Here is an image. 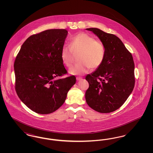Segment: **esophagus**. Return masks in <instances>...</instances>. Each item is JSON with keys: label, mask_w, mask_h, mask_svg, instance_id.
Here are the masks:
<instances>
[{"label": "esophagus", "mask_w": 153, "mask_h": 153, "mask_svg": "<svg viewBox=\"0 0 153 153\" xmlns=\"http://www.w3.org/2000/svg\"><path fill=\"white\" fill-rule=\"evenodd\" d=\"M76 79H77V81H79V80H81V79H82V78L81 77H79H79H76Z\"/></svg>", "instance_id": "esophagus-1"}]
</instances>
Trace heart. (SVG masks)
I'll use <instances>...</instances> for the list:
<instances>
[{
  "label": "heart",
  "mask_w": 153,
  "mask_h": 153,
  "mask_svg": "<svg viewBox=\"0 0 153 153\" xmlns=\"http://www.w3.org/2000/svg\"><path fill=\"white\" fill-rule=\"evenodd\" d=\"M79 63L71 67L69 72L73 74H83L91 68L96 69L102 65L105 56L103 43L85 33H80L71 39L70 45L62 46L60 56L67 67L72 65L73 53H79Z\"/></svg>",
  "instance_id": "obj_1"
}]
</instances>
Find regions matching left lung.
<instances>
[{"mask_svg": "<svg viewBox=\"0 0 153 153\" xmlns=\"http://www.w3.org/2000/svg\"><path fill=\"white\" fill-rule=\"evenodd\" d=\"M104 44L105 56L102 65L85 77L89 88L88 105L100 113L119 109L134 88V62L131 53L117 36L97 28H88Z\"/></svg>", "mask_w": 153, "mask_h": 153, "instance_id": "left-lung-1", "label": "left lung"}]
</instances>
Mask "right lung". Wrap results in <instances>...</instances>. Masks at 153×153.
<instances>
[{
  "mask_svg": "<svg viewBox=\"0 0 153 153\" xmlns=\"http://www.w3.org/2000/svg\"><path fill=\"white\" fill-rule=\"evenodd\" d=\"M67 35L65 29L33 34L23 44L15 59L16 92L37 114H49L58 109L76 83L74 76L61 78L68 74L60 56Z\"/></svg>",
  "mask_w": 153,
  "mask_h": 153,
  "instance_id": "1",
  "label": "right lung"
}]
</instances>
